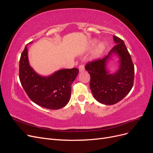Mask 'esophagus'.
<instances>
[{
	"label": "esophagus",
	"instance_id": "obj_1",
	"mask_svg": "<svg viewBox=\"0 0 153 153\" xmlns=\"http://www.w3.org/2000/svg\"><path fill=\"white\" fill-rule=\"evenodd\" d=\"M78 69H79L80 72H82L83 71H84V69H85L84 65H82V64L79 66V67H78Z\"/></svg>",
	"mask_w": 153,
	"mask_h": 153
}]
</instances>
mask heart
Here are the masks:
<instances>
[{
	"label": "heart",
	"mask_w": 153,
	"mask_h": 153,
	"mask_svg": "<svg viewBox=\"0 0 153 153\" xmlns=\"http://www.w3.org/2000/svg\"><path fill=\"white\" fill-rule=\"evenodd\" d=\"M96 43V39L92 40L91 42V46L94 45ZM105 48V47L104 43H100L98 44V45L96 47V48H95L93 53H92V58L96 59V58H98L99 57H100V55L102 54L103 52H104Z\"/></svg>",
	"instance_id": "heart-1"
}]
</instances>
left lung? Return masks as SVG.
Returning <instances> with one entry per match:
<instances>
[{
	"mask_svg": "<svg viewBox=\"0 0 153 153\" xmlns=\"http://www.w3.org/2000/svg\"><path fill=\"white\" fill-rule=\"evenodd\" d=\"M115 43L108 54L102 59L87 63L85 69L91 76L90 88L94 98L104 105L118 103L131 91L133 85L135 69L123 40L113 36ZM119 57L120 67L117 72L110 74L106 66L112 55Z\"/></svg>",
	"mask_w": 153,
	"mask_h": 153,
	"instance_id": "8db88e82",
	"label": "left lung"
}]
</instances>
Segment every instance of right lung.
I'll list each match as a JSON object with an SVG mask.
<instances>
[{
    "mask_svg": "<svg viewBox=\"0 0 153 153\" xmlns=\"http://www.w3.org/2000/svg\"><path fill=\"white\" fill-rule=\"evenodd\" d=\"M78 72L77 68L63 69L47 76L39 75L30 66L27 46L20 59L19 78L23 88L34 103L48 109H60L68 104L71 84Z\"/></svg>",
    "mask_w": 153,
    "mask_h": 153,
    "instance_id": "right-lung-1",
    "label": "right lung"
}]
</instances>
